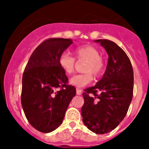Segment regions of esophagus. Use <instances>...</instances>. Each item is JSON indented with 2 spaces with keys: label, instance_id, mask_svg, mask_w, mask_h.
Listing matches in <instances>:
<instances>
[{
  "label": "esophagus",
  "instance_id": "34e87169",
  "mask_svg": "<svg viewBox=\"0 0 149 149\" xmlns=\"http://www.w3.org/2000/svg\"><path fill=\"white\" fill-rule=\"evenodd\" d=\"M77 95H81L82 91L80 90V89H77Z\"/></svg>",
  "mask_w": 149,
  "mask_h": 149
}]
</instances>
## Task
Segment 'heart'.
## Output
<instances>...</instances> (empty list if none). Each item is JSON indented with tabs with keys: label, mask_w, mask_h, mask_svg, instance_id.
I'll list each match as a JSON object with an SVG mask.
<instances>
[{
	"label": "heart",
	"mask_w": 149,
	"mask_h": 149,
	"mask_svg": "<svg viewBox=\"0 0 149 149\" xmlns=\"http://www.w3.org/2000/svg\"><path fill=\"white\" fill-rule=\"evenodd\" d=\"M74 54L78 59L86 60L84 65V71L86 72L83 74L75 75L70 79V84L80 88L86 86L92 81L93 76H98L104 70V61L100 57L99 50L92 45H83L74 50ZM58 63L61 69L65 74H72L75 66V58L67 52H63L58 58Z\"/></svg>",
	"instance_id": "obj_1"
}]
</instances>
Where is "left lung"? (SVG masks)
Instances as JSON below:
<instances>
[{"instance_id":"8db88e82","label":"left lung","mask_w":149,"mask_h":149,"mask_svg":"<svg viewBox=\"0 0 149 149\" xmlns=\"http://www.w3.org/2000/svg\"><path fill=\"white\" fill-rule=\"evenodd\" d=\"M94 42L105 49L108 61L103 77L84 91L81 114L87 128L100 134L113 131L127 114L133 97L134 73L128 56L116 43L107 39Z\"/></svg>"}]
</instances>
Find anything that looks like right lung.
<instances>
[{
  "instance_id": "add662e5",
  "label": "right lung",
  "mask_w": 149,
  "mask_h": 149,
  "mask_svg": "<svg viewBox=\"0 0 149 149\" xmlns=\"http://www.w3.org/2000/svg\"><path fill=\"white\" fill-rule=\"evenodd\" d=\"M72 43L70 38H49L32 52L22 77V105L29 122L36 130L49 133L63 123L76 88L58 58Z\"/></svg>"
}]
</instances>
